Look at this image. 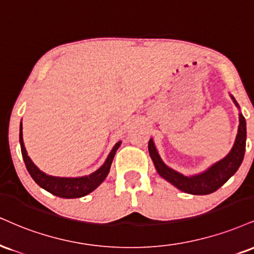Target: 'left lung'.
Returning a JSON list of instances; mask_svg holds the SVG:
<instances>
[{"label": "left lung", "mask_w": 254, "mask_h": 254, "mask_svg": "<svg viewBox=\"0 0 254 254\" xmlns=\"http://www.w3.org/2000/svg\"><path fill=\"white\" fill-rule=\"evenodd\" d=\"M234 103L237 104L235 100ZM239 122L240 124L239 129H238L237 139H235L230 154L225 158H222L221 161H219L218 163H215L214 166L210 167L207 172L196 176H185L167 167L162 162L161 157L158 156L154 142L150 139L148 144L149 154H150L151 160L156 167L157 173L164 180H167L168 182H170L185 193L193 195H207L214 193L230 180L232 175H234L244 160L246 149V121L241 114L239 115Z\"/></svg>", "instance_id": "1"}]
</instances>
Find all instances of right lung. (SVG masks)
Here are the masks:
<instances>
[{"label":"right lung","mask_w":254,"mask_h":254,"mask_svg":"<svg viewBox=\"0 0 254 254\" xmlns=\"http://www.w3.org/2000/svg\"><path fill=\"white\" fill-rule=\"evenodd\" d=\"M20 145L27 170H28L30 176L33 177V180L38 183L40 187L44 188L45 190L50 191L51 194L57 195V196L59 197L75 198L90 194L91 191H93L94 189L105 180V177L108 176L109 174L110 167H111L116 151H117L119 145H121V142H118L117 144L114 146V149H112L108 158H106L105 163H104L97 172H94L93 174H91V175L88 176L77 177V179H65V177L48 176L34 166V163L30 161L28 155H27V151L23 145L22 123H21L20 127Z\"/></svg>","instance_id":"add662e5"}]
</instances>
